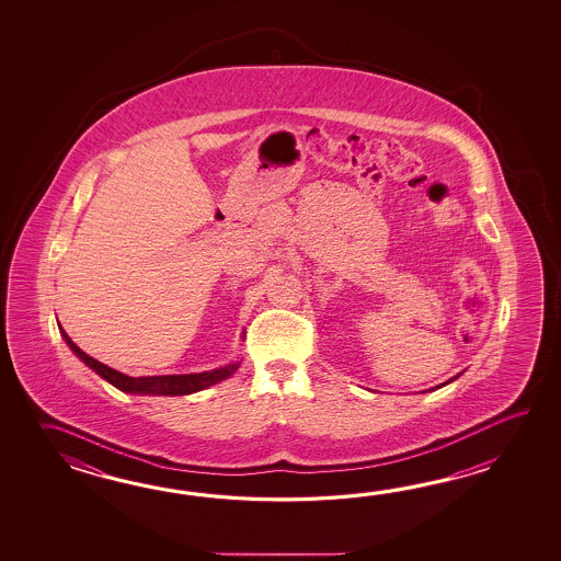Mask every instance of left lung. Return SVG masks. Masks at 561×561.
Listing matches in <instances>:
<instances>
[{"label":"left lung","instance_id":"1","mask_svg":"<svg viewBox=\"0 0 561 561\" xmlns=\"http://www.w3.org/2000/svg\"><path fill=\"white\" fill-rule=\"evenodd\" d=\"M451 381H454V379H451Z\"/></svg>","mask_w":561,"mask_h":561}]
</instances>
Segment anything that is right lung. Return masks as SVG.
<instances>
[{
  "label": "right lung",
  "instance_id": "obj_1",
  "mask_svg": "<svg viewBox=\"0 0 561 561\" xmlns=\"http://www.w3.org/2000/svg\"><path fill=\"white\" fill-rule=\"evenodd\" d=\"M61 334L66 339V343L70 345L73 353L84 360L90 369H94L102 379L112 382L114 387H118L119 391L126 393L138 394H191L196 391H203L206 387L215 385L218 381L228 379L234 370L239 369L240 363L228 365L222 369L208 370V373H194V375H162V377H128L124 373L107 367L104 363L95 360L94 357L85 355L80 346L73 343L68 333L60 327Z\"/></svg>",
  "mask_w": 561,
  "mask_h": 561
}]
</instances>
